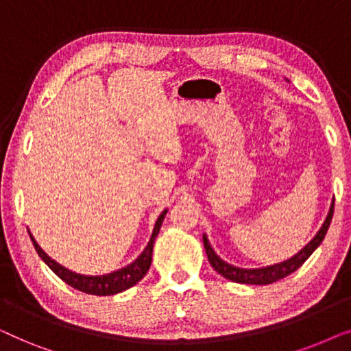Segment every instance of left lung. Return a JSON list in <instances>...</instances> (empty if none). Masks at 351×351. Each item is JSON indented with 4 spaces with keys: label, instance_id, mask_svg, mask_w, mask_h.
Segmentation results:
<instances>
[{
    "label": "left lung",
    "instance_id": "1",
    "mask_svg": "<svg viewBox=\"0 0 351 351\" xmlns=\"http://www.w3.org/2000/svg\"><path fill=\"white\" fill-rule=\"evenodd\" d=\"M332 214H334V199L330 203L329 213L326 215L323 225L321 228L316 232L313 238L310 239V243H306L304 247L300 249L299 252L294 254L291 258L287 261H282L280 263H273V265L268 267H261V268H241V267H234L232 263L225 262L223 258H220L217 256V252L214 251V247L210 246L208 234L203 233V243H204V249L206 254H208L209 263L213 265V268L219 275H222L227 280L233 281V282H241V285H256V286H263V285H271L278 280H282L291 273H294L297 268H299L302 263H304L306 258H308L311 254L315 252V249L323 243V239L328 233V228L330 225V220H332Z\"/></svg>",
    "mask_w": 351,
    "mask_h": 351
}]
</instances>
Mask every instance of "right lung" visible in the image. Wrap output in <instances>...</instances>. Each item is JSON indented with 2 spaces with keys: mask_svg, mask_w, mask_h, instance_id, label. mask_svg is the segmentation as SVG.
<instances>
[{
  "mask_svg": "<svg viewBox=\"0 0 351 351\" xmlns=\"http://www.w3.org/2000/svg\"><path fill=\"white\" fill-rule=\"evenodd\" d=\"M166 214H167V209L162 210L160 217L156 219L150 241L147 243V246L141 252V256H138L134 262L129 263V265L118 268V270H114L112 273H105V275H81V273L69 270V268L60 265L59 262L54 261V258L47 256V254L43 251V247L38 244L30 230H28V233H30V238L33 241V246L36 249L38 256L43 258V262H45L62 281H65L66 285L75 287V289L86 292V294H90V295H114L129 289V287H132L134 285H137V282L147 275L148 268L152 265L153 244H155V239L158 237V233H160V228L162 225V220L166 217Z\"/></svg>",
  "mask_w": 351,
  "mask_h": 351,
  "instance_id": "right-lung-1",
  "label": "right lung"
}]
</instances>
